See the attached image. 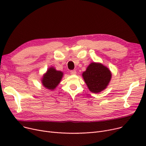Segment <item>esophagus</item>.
<instances>
[{
	"mask_svg": "<svg viewBox=\"0 0 146 146\" xmlns=\"http://www.w3.org/2000/svg\"><path fill=\"white\" fill-rule=\"evenodd\" d=\"M70 73L71 74H76V71L75 70H71L70 71Z\"/></svg>",
	"mask_w": 146,
	"mask_h": 146,
	"instance_id": "esophagus-1",
	"label": "esophagus"
}]
</instances>
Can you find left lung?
I'll use <instances>...</instances> for the list:
<instances>
[{"label": "left lung", "mask_w": 146, "mask_h": 146, "mask_svg": "<svg viewBox=\"0 0 146 146\" xmlns=\"http://www.w3.org/2000/svg\"><path fill=\"white\" fill-rule=\"evenodd\" d=\"M111 72L101 63H92L82 74L89 90L94 94L101 92L108 85L111 79Z\"/></svg>", "instance_id": "8db88e82"}]
</instances>
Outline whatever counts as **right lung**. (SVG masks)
<instances>
[{"instance_id":"right-lung-1","label":"right lung","mask_w":146,"mask_h":146,"mask_svg":"<svg viewBox=\"0 0 146 146\" xmlns=\"http://www.w3.org/2000/svg\"><path fill=\"white\" fill-rule=\"evenodd\" d=\"M63 73L57 71L53 67H50L42 78V85L50 90L54 89L60 83L63 78Z\"/></svg>"}]
</instances>
